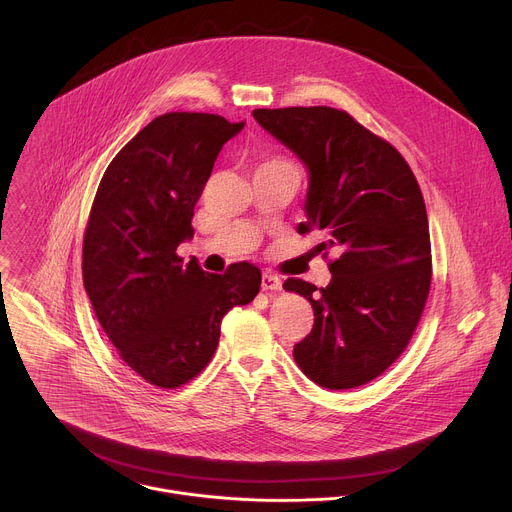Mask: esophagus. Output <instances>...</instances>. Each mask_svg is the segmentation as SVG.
I'll return each instance as SVG.
<instances>
[{"instance_id":"esophagus-1","label":"esophagus","mask_w":512,"mask_h":512,"mask_svg":"<svg viewBox=\"0 0 512 512\" xmlns=\"http://www.w3.org/2000/svg\"><path fill=\"white\" fill-rule=\"evenodd\" d=\"M281 285H283V281H281V277L277 275V273H273V271H263V277H261V287H263V291H277V289H281Z\"/></svg>"}]
</instances>
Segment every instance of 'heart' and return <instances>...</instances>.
<instances>
[{"label":"heart","instance_id":"heart-1","mask_svg":"<svg viewBox=\"0 0 512 512\" xmlns=\"http://www.w3.org/2000/svg\"><path fill=\"white\" fill-rule=\"evenodd\" d=\"M275 162H287V160H281V158H273V160H267L265 164H275Z\"/></svg>","mask_w":512,"mask_h":512}]
</instances>
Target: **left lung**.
<instances>
[{"label":"left lung","mask_w":512,"mask_h":512,"mask_svg":"<svg viewBox=\"0 0 512 512\" xmlns=\"http://www.w3.org/2000/svg\"><path fill=\"white\" fill-rule=\"evenodd\" d=\"M255 120L309 168L307 221L331 281L289 277L309 299L313 327L293 348L301 372L327 390L384 374L408 348L430 281V231L420 185L404 156L346 110L257 108Z\"/></svg>","instance_id":"1"}]
</instances>
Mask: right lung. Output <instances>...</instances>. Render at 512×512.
I'll return each instance as SVG.
<instances>
[{
  "label": "right lung",
  "mask_w": 512,
  "mask_h": 512,
  "mask_svg": "<svg viewBox=\"0 0 512 512\" xmlns=\"http://www.w3.org/2000/svg\"><path fill=\"white\" fill-rule=\"evenodd\" d=\"M241 128L207 112L156 116L112 158L90 209L84 289L120 360L158 388L197 378L217 350L225 313L261 287V271L247 261L217 275L177 255L193 237L217 154Z\"/></svg>",
  "instance_id": "add662e5"
}]
</instances>
